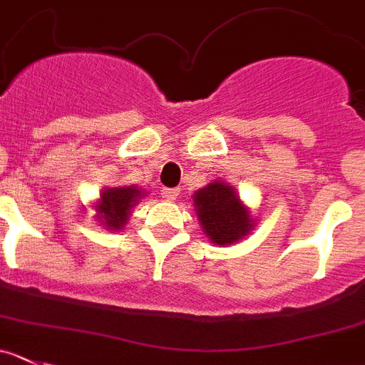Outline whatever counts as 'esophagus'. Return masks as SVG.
I'll return each mask as SVG.
<instances>
[{"instance_id":"esophagus-1","label":"esophagus","mask_w":365,"mask_h":365,"mask_svg":"<svg viewBox=\"0 0 365 365\" xmlns=\"http://www.w3.org/2000/svg\"><path fill=\"white\" fill-rule=\"evenodd\" d=\"M163 198L165 200H176L178 198V194H180V189H176V187H173V189H169V187H167V189H163Z\"/></svg>"}]
</instances>
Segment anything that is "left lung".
Returning <instances> with one entry per match:
<instances>
[{
  "label": "left lung",
  "instance_id": "8db88e82",
  "mask_svg": "<svg viewBox=\"0 0 365 365\" xmlns=\"http://www.w3.org/2000/svg\"><path fill=\"white\" fill-rule=\"evenodd\" d=\"M192 200L203 232L214 245L236 243L254 227V220L241 203L236 189L225 182L209 183L196 190Z\"/></svg>",
  "mask_w": 365,
  "mask_h": 365
}]
</instances>
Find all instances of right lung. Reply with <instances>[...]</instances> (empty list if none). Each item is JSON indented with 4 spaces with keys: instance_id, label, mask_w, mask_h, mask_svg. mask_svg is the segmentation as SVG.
<instances>
[{
    "instance_id": "1",
    "label": "right lung",
    "mask_w": 365,
    "mask_h": 365,
    "mask_svg": "<svg viewBox=\"0 0 365 365\" xmlns=\"http://www.w3.org/2000/svg\"><path fill=\"white\" fill-rule=\"evenodd\" d=\"M144 196L138 187H111L101 192V200L97 203V220L108 230H120L131 214V209L140 202Z\"/></svg>"
}]
</instances>
